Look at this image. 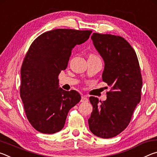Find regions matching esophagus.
Segmentation results:
<instances>
[{
    "label": "esophagus",
    "instance_id": "1",
    "mask_svg": "<svg viewBox=\"0 0 157 157\" xmlns=\"http://www.w3.org/2000/svg\"><path fill=\"white\" fill-rule=\"evenodd\" d=\"M81 102H83V103L84 102H89V99L86 97L82 96V98H81Z\"/></svg>",
    "mask_w": 157,
    "mask_h": 157
}]
</instances>
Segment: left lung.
Segmentation results:
<instances>
[{
  "instance_id": "obj_1",
  "label": "left lung",
  "mask_w": 157,
  "mask_h": 157,
  "mask_svg": "<svg viewBox=\"0 0 157 157\" xmlns=\"http://www.w3.org/2000/svg\"><path fill=\"white\" fill-rule=\"evenodd\" d=\"M91 39L105 62L102 80L111 89L103 102L97 98H89L93 111L88 120L89 127L95 136L109 139L128 126L140 102L141 73L136 52L123 37L94 33Z\"/></svg>"
}]
</instances>
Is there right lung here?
I'll return each instance as SVG.
<instances>
[{
    "label": "right lung",
    "instance_id": "add662e5",
    "mask_svg": "<svg viewBox=\"0 0 157 157\" xmlns=\"http://www.w3.org/2000/svg\"><path fill=\"white\" fill-rule=\"evenodd\" d=\"M91 30L56 29L44 33L32 43L21 69L20 95L28 120L44 134H54L64 126L69 110L81 100L74 90L59 87L72 49L84 43Z\"/></svg>",
    "mask_w": 157,
    "mask_h": 157
}]
</instances>
